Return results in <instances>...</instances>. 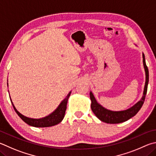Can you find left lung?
Wrapping results in <instances>:
<instances>
[{"instance_id": "left-lung-1", "label": "left lung", "mask_w": 156, "mask_h": 156, "mask_svg": "<svg viewBox=\"0 0 156 156\" xmlns=\"http://www.w3.org/2000/svg\"><path fill=\"white\" fill-rule=\"evenodd\" d=\"M143 66L144 68H145L146 75V81L145 88H144L143 95L142 98H141V100L139 101H138L134 106L126 110H122V111H112V110H107L105 108L101 106L100 104L97 102V101H96L95 97L93 96L92 92H90V100H91V105H90V107H91L92 111L99 119L106 123H120L129 119L130 118H132V117H134V116L136 115L137 112L139 111L141 107L143 106L144 101H145V100L147 91V86H148L149 83V70L145 63V55L143 53Z\"/></svg>"}]
</instances>
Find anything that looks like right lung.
<instances>
[{"label":"right lung","instance_id":"obj_1","mask_svg":"<svg viewBox=\"0 0 156 156\" xmlns=\"http://www.w3.org/2000/svg\"><path fill=\"white\" fill-rule=\"evenodd\" d=\"M71 91L68 93L67 97L61 101L60 105L56 108L55 111L50 115L47 116L46 117L41 119H31L25 117V116L20 114L14 106L12 103V105L14 110L16 112L17 114L23 120L25 123L29 124V126L36 127H51L55 126L56 124L61 122V121L63 119L65 114H66V110L67 108V100H68L69 97L70 96Z\"/></svg>","mask_w":156,"mask_h":156}]
</instances>
